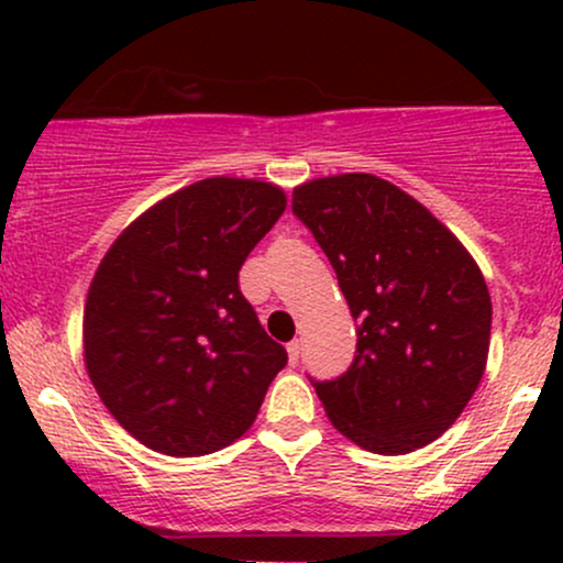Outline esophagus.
<instances>
[{
    "label": "esophagus",
    "mask_w": 563,
    "mask_h": 563,
    "mask_svg": "<svg viewBox=\"0 0 563 563\" xmlns=\"http://www.w3.org/2000/svg\"><path fill=\"white\" fill-rule=\"evenodd\" d=\"M288 349V360H290V365H296V363H299V354H301V344H299V341H290V344L286 346Z\"/></svg>",
    "instance_id": "34e87169"
}]
</instances>
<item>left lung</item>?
Instances as JSON below:
<instances>
[{
	"label": "left lung",
	"instance_id": "left-lung-1",
	"mask_svg": "<svg viewBox=\"0 0 563 563\" xmlns=\"http://www.w3.org/2000/svg\"><path fill=\"white\" fill-rule=\"evenodd\" d=\"M357 322L344 376L312 380L341 434L378 455L442 437L484 376L493 301L482 269L416 198L373 174L294 190Z\"/></svg>",
	"mask_w": 563,
	"mask_h": 563
}]
</instances>
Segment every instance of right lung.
I'll return each mask as SVG.
<instances>
[{
	"mask_svg": "<svg viewBox=\"0 0 563 563\" xmlns=\"http://www.w3.org/2000/svg\"><path fill=\"white\" fill-rule=\"evenodd\" d=\"M283 211L273 183L200 179L134 219L102 256L84 307V363L145 448L209 455L256 421L288 354L238 273Z\"/></svg>",
	"mask_w": 563,
	"mask_h": 563,
	"instance_id": "add662e5",
	"label": "right lung"
}]
</instances>
